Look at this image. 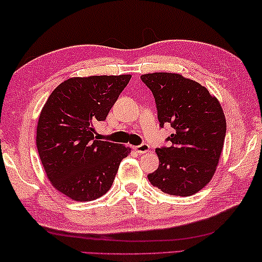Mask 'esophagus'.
Returning <instances> with one entry per match:
<instances>
[{
    "label": "esophagus",
    "mask_w": 262,
    "mask_h": 262,
    "mask_svg": "<svg viewBox=\"0 0 262 262\" xmlns=\"http://www.w3.org/2000/svg\"><path fill=\"white\" fill-rule=\"evenodd\" d=\"M134 149L138 152V154H145V152L149 151V145L143 143V144H139V145H135Z\"/></svg>",
    "instance_id": "esophagus-1"
}]
</instances>
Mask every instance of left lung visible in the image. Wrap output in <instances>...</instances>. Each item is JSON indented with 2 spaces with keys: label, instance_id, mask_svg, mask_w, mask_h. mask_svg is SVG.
<instances>
[{
  "label": "left lung",
  "instance_id": "8db88e82",
  "mask_svg": "<svg viewBox=\"0 0 262 262\" xmlns=\"http://www.w3.org/2000/svg\"><path fill=\"white\" fill-rule=\"evenodd\" d=\"M141 79L154 95L160 126L174 128L169 147L156 149L159 167L149 182L169 195L191 196L218 166L226 134L223 108L205 86L182 74L155 72Z\"/></svg>",
  "mask_w": 262,
  "mask_h": 262
}]
</instances>
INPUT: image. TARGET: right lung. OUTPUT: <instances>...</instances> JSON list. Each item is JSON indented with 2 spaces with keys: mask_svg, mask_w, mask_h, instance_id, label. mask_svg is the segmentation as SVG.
<instances>
[{
  "mask_svg": "<svg viewBox=\"0 0 262 262\" xmlns=\"http://www.w3.org/2000/svg\"><path fill=\"white\" fill-rule=\"evenodd\" d=\"M130 79V74L70 78L42 108L36 137L40 161L54 188L73 201L104 195L130 154V148L94 136L95 124L106 120Z\"/></svg>",
  "mask_w": 262,
  "mask_h": 262,
  "instance_id": "add662e5",
  "label": "right lung"
}]
</instances>
